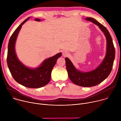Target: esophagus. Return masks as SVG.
<instances>
[{"mask_svg": "<svg viewBox=\"0 0 121 121\" xmlns=\"http://www.w3.org/2000/svg\"><path fill=\"white\" fill-rule=\"evenodd\" d=\"M69 55V53L68 52H67L66 51H64L63 52V56H68Z\"/></svg>", "mask_w": 121, "mask_h": 121, "instance_id": "34e87169", "label": "esophagus"}]
</instances>
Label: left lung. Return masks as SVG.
I'll list each match as a JSON object with an SVG mask.
<instances>
[{
  "label": "left lung",
  "mask_w": 121,
  "mask_h": 121,
  "mask_svg": "<svg viewBox=\"0 0 121 121\" xmlns=\"http://www.w3.org/2000/svg\"><path fill=\"white\" fill-rule=\"evenodd\" d=\"M86 20L91 21L98 25L105 36L107 52L105 58L97 68L88 72H83L77 70L67 57L65 58V60L68 76L71 81L81 87H90L99 84L110 75L115 58V48L112 37L105 27L92 18H87Z\"/></svg>",
  "instance_id": "obj_1"
}]
</instances>
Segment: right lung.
<instances>
[{"label": "right lung", "instance_id": "right-lung-1", "mask_svg": "<svg viewBox=\"0 0 121 121\" xmlns=\"http://www.w3.org/2000/svg\"><path fill=\"white\" fill-rule=\"evenodd\" d=\"M30 18L29 17L18 26L9 39L7 64L11 74L16 82L27 88H39L50 82L52 71L58 58L61 56L62 53H59L45 59L40 66L35 68H29L20 61L15 52V43L22 25ZM35 20L38 22L41 21L37 18Z\"/></svg>", "mask_w": 121, "mask_h": 121}]
</instances>
